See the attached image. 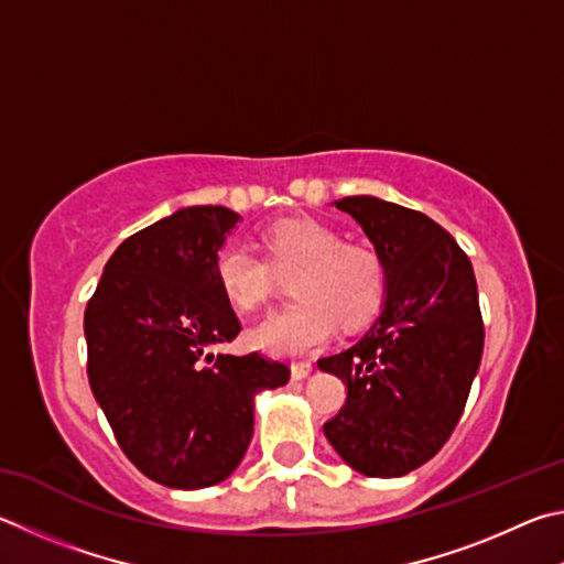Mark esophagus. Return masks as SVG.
I'll return each mask as SVG.
<instances>
[{
	"instance_id": "34e87169",
	"label": "esophagus",
	"mask_w": 564,
	"mask_h": 564,
	"mask_svg": "<svg viewBox=\"0 0 564 564\" xmlns=\"http://www.w3.org/2000/svg\"><path fill=\"white\" fill-rule=\"evenodd\" d=\"M290 369H292V379L294 381H302V379L310 377L314 367H312L310 359H302V361H292Z\"/></svg>"
}]
</instances>
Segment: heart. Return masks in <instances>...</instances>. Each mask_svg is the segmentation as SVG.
<instances>
[{
  "instance_id": "obj_1",
  "label": "heart",
  "mask_w": 564,
  "mask_h": 564,
  "mask_svg": "<svg viewBox=\"0 0 564 564\" xmlns=\"http://www.w3.org/2000/svg\"><path fill=\"white\" fill-rule=\"evenodd\" d=\"M267 257L242 240L215 252L217 288L237 312H260L292 274L297 300L267 317L252 341L272 354H297L327 341L337 322L359 329L379 312L387 294V264L369 245L344 242L314 217H284L262 230Z\"/></svg>"
}]
</instances>
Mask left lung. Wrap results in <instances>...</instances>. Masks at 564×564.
I'll use <instances>...</instances> for the list:
<instances>
[{"instance_id":"obj_1","label":"left lung","mask_w":564,"mask_h":564,"mask_svg":"<svg viewBox=\"0 0 564 564\" xmlns=\"http://www.w3.org/2000/svg\"><path fill=\"white\" fill-rule=\"evenodd\" d=\"M337 207L357 220L387 264V307L371 329L319 369L347 383L324 436L354 470L399 478L451 438L480 367L478 284L468 254L419 210L369 195Z\"/></svg>"}]
</instances>
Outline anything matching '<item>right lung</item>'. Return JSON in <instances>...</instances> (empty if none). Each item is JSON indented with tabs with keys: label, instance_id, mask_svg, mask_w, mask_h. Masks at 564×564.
<instances>
[{
	"label": "right lung",
	"instance_id": "right-lung-1",
	"mask_svg": "<svg viewBox=\"0 0 564 564\" xmlns=\"http://www.w3.org/2000/svg\"><path fill=\"white\" fill-rule=\"evenodd\" d=\"M237 215L185 207L126 237L86 304L88 383L133 466L167 488L225 480L252 438L254 393L290 379L260 351L210 354L242 324L217 288L215 252Z\"/></svg>",
	"mask_w": 564,
	"mask_h": 564
}]
</instances>
